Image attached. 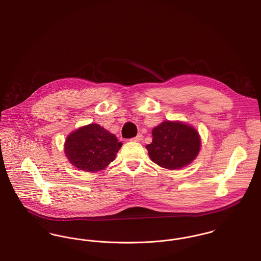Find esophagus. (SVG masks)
Masks as SVG:
<instances>
[{"instance_id":"34e87169","label":"esophagus","mask_w":261,"mask_h":261,"mask_svg":"<svg viewBox=\"0 0 261 261\" xmlns=\"http://www.w3.org/2000/svg\"><path fill=\"white\" fill-rule=\"evenodd\" d=\"M143 140V135L142 134H138L136 137L131 139V141H134V142H140Z\"/></svg>"}]
</instances>
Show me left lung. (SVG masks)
<instances>
[{"mask_svg": "<svg viewBox=\"0 0 261 261\" xmlns=\"http://www.w3.org/2000/svg\"><path fill=\"white\" fill-rule=\"evenodd\" d=\"M153 142L146 146L151 160L158 166L178 169L192 163L199 153V133L180 121H164L152 131Z\"/></svg>", "mask_w": 261, "mask_h": 261, "instance_id": "8db88e82", "label": "left lung"}]
</instances>
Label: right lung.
Wrapping results in <instances>:
<instances>
[{
  "mask_svg": "<svg viewBox=\"0 0 261 261\" xmlns=\"http://www.w3.org/2000/svg\"><path fill=\"white\" fill-rule=\"evenodd\" d=\"M121 146L115 135L93 123L69 134L64 150L69 162L77 169L95 172L114 161Z\"/></svg>",
  "mask_w": 261,
  "mask_h": 261,
  "instance_id": "1",
  "label": "right lung"
}]
</instances>
